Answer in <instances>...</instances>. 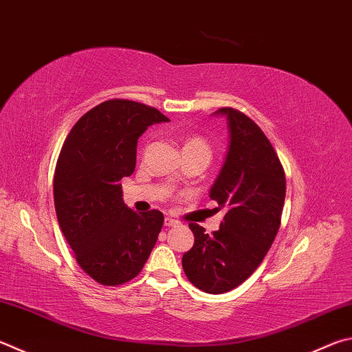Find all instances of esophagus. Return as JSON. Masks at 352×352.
Wrapping results in <instances>:
<instances>
[{
    "instance_id": "1",
    "label": "esophagus",
    "mask_w": 352,
    "mask_h": 352,
    "mask_svg": "<svg viewBox=\"0 0 352 352\" xmlns=\"http://www.w3.org/2000/svg\"><path fill=\"white\" fill-rule=\"evenodd\" d=\"M177 225H178V221L175 219H172V217H166L164 219V226L170 228V226H177Z\"/></svg>"
}]
</instances>
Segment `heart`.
<instances>
[{
  "label": "heart",
  "instance_id": "1",
  "mask_svg": "<svg viewBox=\"0 0 352 352\" xmlns=\"http://www.w3.org/2000/svg\"><path fill=\"white\" fill-rule=\"evenodd\" d=\"M183 152H203L210 157L209 144L200 137H189L183 144Z\"/></svg>",
  "mask_w": 352,
  "mask_h": 352
}]
</instances>
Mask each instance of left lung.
Returning a JSON list of instances; mask_svg holds the SVG:
<instances>
[{"label": "left lung", "mask_w": 352, "mask_h": 352, "mask_svg": "<svg viewBox=\"0 0 352 352\" xmlns=\"http://www.w3.org/2000/svg\"><path fill=\"white\" fill-rule=\"evenodd\" d=\"M217 113L228 118L231 140L209 197L225 217L210 235L189 223L195 241L182 260L189 282L208 294L231 291L257 270L277 235L286 194L283 166L263 131L232 107Z\"/></svg>", "instance_id": "obj_1"}]
</instances>
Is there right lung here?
<instances>
[{
	"instance_id": "add662e5",
	"label": "right lung",
	"mask_w": 352,
	"mask_h": 352,
	"mask_svg": "<svg viewBox=\"0 0 352 352\" xmlns=\"http://www.w3.org/2000/svg\"><path fill=\"white\" fill-rule=\"evenodd\" d=\"M162 121L155 107L107 100L76 121L56 160L58 225L81 270L104 286L135 278L163 228L160 210L127 208L120 184L135 170L138 137Z\"/></svg>"
}]
</instances>
